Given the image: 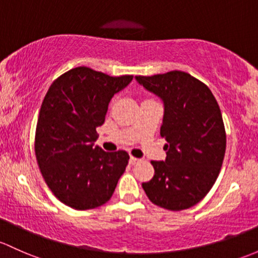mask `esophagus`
Returning a JSON list of instances; mask_svg holds the SVG:
<instances>
[{
  "instance_id": "1",
  "label": "esophagus",
  "mask_w": 258,
  "mask_h": 258,
  "mask_svg": "<svg viewBox=\"0 0 258 258\" xmlns=\"http://www.w3.org/2000/svg\"><path fill=\"white\" fill-rule=\"evenodd\" d=\"M138 162H141L140 158L131 156V158H130V163H131V164H136V163H138Z\"/></svg>"
}]
</instances>
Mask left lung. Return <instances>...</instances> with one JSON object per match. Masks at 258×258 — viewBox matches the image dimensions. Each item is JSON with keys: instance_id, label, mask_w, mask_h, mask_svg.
Returning a JSON list of instances; mask_svg holds the SVG:
<instances>
[{"instance_id": "left-lung-1", "label": "left lung", "mask_w": 258, "mask_h": 258, "mask_svg": "<svg viewBox=\"0 0 258 258\" xmlns=\"http://www.w3.org/2000/svg\"><path fill=\"white\" fill-rule=\"evenodd\" d=\"M136 80L163 100L161 136L167 141L165 161L151 162L154 175L143 190L167 210L194 207L213 188L226 150L218 101L204 83L180 70Z\"/></svg>"}]
</instances>
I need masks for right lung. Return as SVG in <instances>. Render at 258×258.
Masks as SVG:
<instances>
[{
	"mask_svg": "<svg viewBox=\"0 0 258 258\" xmlns=\"http://www.w3.org/2000/svg\"><path fill=\"white\" fill-rule=\"evenodd\" d=\"M132 75L110 77L78 67L53 81L38 117L34 151L51 193L77 210L110 200L128 164L126 151L94 147L96 127L105 122L108 102L126 88Z\"/></svg>",
	"mask_w": 258,
	"mask_h": 258,
	"instance_id": "1",
	"label": "right lung"
}]
</instances>
